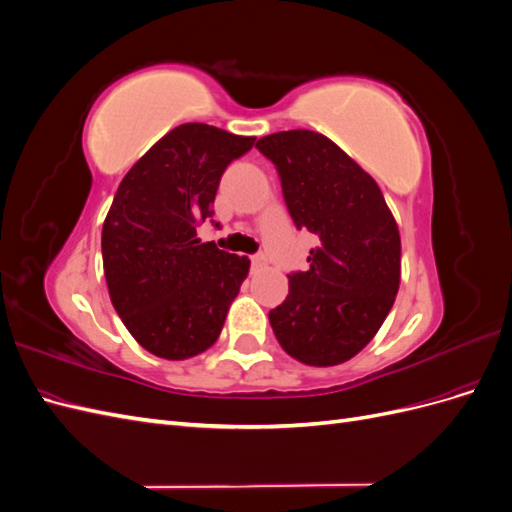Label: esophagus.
<instances>
[{
  "label": "esophagus",
  "instance_id": "34e87169",
  "mask_svg": "<svg viewBox=\"0 0 512 512\" xmlns=\"http://www.w3.org/2000/svg\"><path fill=\"white\" fill-rule=\"evenodd\" d=\"M252 265H254V269H262V267H267V258L262 256V254H256V256H252Z\"/></svg>",
  "mask_w": 512,
  "mask_h": 512
}]
</instances>
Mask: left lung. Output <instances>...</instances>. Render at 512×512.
I'll list each match as a JSON object with an SVG mask.
<instances>
[{
  "label": "left lung",
  "mask_w": 512,
  "mask_h": 512,
  "mask_svg": "<svg viewBox=\"0 0 512 512\" xmlns=\"http://www.w3.org/2000/svg\"><path fill=\"white\" fill-rule=\"evenodd\" d=\"M282 179L297 228L320 239L309 269L288 275V297L269 312L280 346L305 365L331 367L359 354L389 316L399 290L401 239L369 173L312 130L256 143Z\"/></svg>",
  "instance_id": "obj_1"
}]
</instances>
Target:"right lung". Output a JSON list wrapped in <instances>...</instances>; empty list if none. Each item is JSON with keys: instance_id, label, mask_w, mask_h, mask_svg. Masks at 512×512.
Segmentation results:
<instances>
[{"instance_id": "right-lung-1", "label": "right lung", "mask_w": 512, "mask_h": 512, "mask_svg": "<svg viewBox=\"0 0 512 512\" xmlns=\"http://www.w3.org/2000/svg\"><path fill=\"white\" fill-rule=\"evenodd\" d=\"M207 123L164 134L121 179L102 226L108 294L130 335L151 354L183 361L215 344L250 258L200 243L226 166L252 149Z\"/></svg>"}]
</instances>
